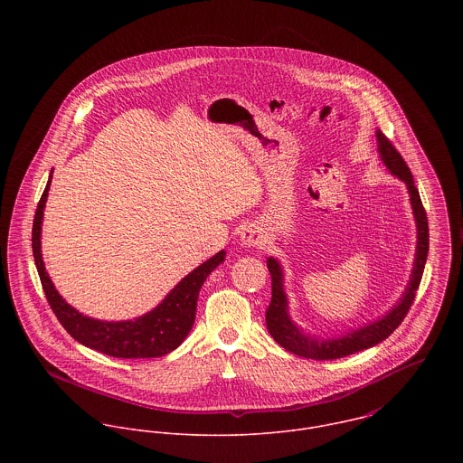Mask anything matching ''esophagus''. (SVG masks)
Masks as SVG:
<instances>
[{
  "mask_svg": "<svg viewBox=\"0 0 463 463\" xmlns=\"http://www.w3.org/2000/svg\"><path fill=\"white\" fill-rule=\"evenodd\" d=\"M241 242H242L244 248H262L267 242V239H265L264 232L259 226L251 224V226H246L242 230Z\"/></svg>",
  "mask_w": 463,
  "mask_h": 463,
  "instance_id": "1",
  "label": "esophagus"
}]
</instances>
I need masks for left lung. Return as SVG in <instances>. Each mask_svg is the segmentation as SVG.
Masks as SVG:
<instances>
[{"mask_svg": "<svg viewBox=\"0 0 463 463\" xmlns=\"http://www.w3.org/2000/svg\"><path fill=\"white\" fill-rule=\"evenodd\" d=\"M376 142H378V153L385 167L392 176L401 180L410 194V204L411 212L415 217V226H417V248H415V259H413V267L410 274V281L399 298L396 305L380 319L371 321L369 325H364L356 330L347 331L338 336H316L308 335L301 330L288 314V299L285 294L283 287V267L276 259H267V269L270 272V281H272V298L270 305L265 312V325L270 336L287 351L303 356V358H312V360H335V358H344L347 354L369 349L382 340H385L397 326L402 323L404 316L408 314V308L411 307L415 299V292L419 288L424 265L428 259V250H430V232H428V217L422 206V201L419 196V191L413 184V176L402 160V156L397 153L396 147L391 144V140L376 130Z\"/></svg>", "mask_w": 463, "mask_h": 463, "instance_id": "left-lung-1", "label": "left lung"}]
</instances>
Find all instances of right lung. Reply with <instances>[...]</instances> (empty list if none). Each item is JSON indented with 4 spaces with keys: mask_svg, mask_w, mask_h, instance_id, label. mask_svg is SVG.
Wrapping results in <instances>:
<instances>
[{
    "mask_svg": "<svg viewBox=\"0 0 463 463\" xmlns=\"http://www.w3.org/2000/svg\"><path fill=\"white\" fill-rule=\"evenodd\" d=\"M52 176L53 171L37 204L32 230V248L44 294L61 325L80 344L114 358H158L175 351L193 330L201 285L217 265L224 262L226 251H219L206 262L198 265L176 283V287L160 301V305L140 317L128 321H99L87 317L72 308L59 294L43 260L41 233Z\"/></svg>",
    "mask_w": 463,
    "mask_h": 463,
    "instance_id": "right-lung-1",
    "label": "right lung"
}]
</instances>
